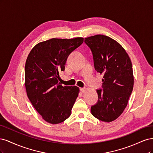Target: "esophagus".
<instances>
[{
  "label": "esophagus",
  "instance_id": "1",
  "mask_svg": "<svg viewBox=\"0 0 153 153\" xmlns=\"http://www.w3.org/2000/svg\"><path fill=\"white\" fill-rule=\"evenodd\" d=\"M80 91H81L82 92H85L86 91V88H84V87L80 88Z\"/></svg>",
  "mask_w": 153,
  "mask_h": 153
}]
</instances>
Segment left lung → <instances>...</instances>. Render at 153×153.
Returning a JSON list of instances; mask_svg holds the SVG:
<instances>
[{
	"label": "left lung",
	"mask_w": 153,
	"mask_h": 153,
	"mask_svg": "<svg viewBox=\"0 0 153 153\" xmlns=\"http://www.w3.org/2000/svg\"><path fill=\"white\" fill-rule=\"evenodd\" d=\"M91 50L94 68L103 75L102 88L97 89L98 100L91 106V114L104 122L119 117L126 107L133 88L131 60L122 46L103 35L85 38Z\"/></svg>",
	"instance_id": "8db88e82"
}]
</instances>
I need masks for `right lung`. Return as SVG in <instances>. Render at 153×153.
Here are the masks:
<instances>
[{
	"label": "right lung",
	"instance_id": "1",
	"mask_svg": "<svg viewBox=\"0 0 153 153\" xmlns=\"http://www.w3.org/2000/svg\"><path fill=\"white\" fill-rule=\"evenodd\" d=\"M84 38L43 41L32 48L25 66V85L32 105L45 121L56 124L65 121L78 96L76 86H62L58 79L67 59Z\"/></svg>",
	"mask_w": 153,
	"mask_h": 153
}]
</instances>
